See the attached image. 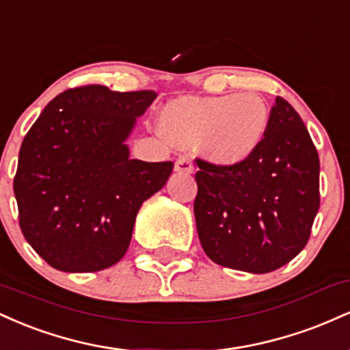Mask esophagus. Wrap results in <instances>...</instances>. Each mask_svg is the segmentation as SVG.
Instances as JSON below:
<instances>
[{
	"mask_svg": "<svg viewBox=\"0 0 350 350\" xmlns=\"http://www.w3.org/2000/svg\"><path fill=\"white\" fill-rule=\"evenodd\" d=\"M174 170L179 174H191L194 171V164H192V159L189 156H180L174 164Z\"/></svg>",
	"mask_w": 350,
	"mask_h": 350,
	"instance_id": "1",
	"label": "esophagus"
}]
</instances>
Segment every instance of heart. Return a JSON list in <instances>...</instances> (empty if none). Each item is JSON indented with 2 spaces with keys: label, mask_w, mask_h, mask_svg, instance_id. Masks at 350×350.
Here are the masks:
<instances>
[{
  "label": "heart",
  "mask_w": 350,
  "mask_h": 350,
  "mask_svg": "<svg viewBox=\"0 0 350 350\" xmlns=\"http://www.w3.org/2000/svg\"><path fill=\"white\" fill-rule=\"evenodd\" d=\"M270 111L258 95L172 100L159 116L163 133L179 146H199L204 158L219 167L247 163L262 146Z\"/></svg>",
  "instance_id": "heart-1"
}]
</instances>
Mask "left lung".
<instances>
[{
  "instance_id": "1",
  "label": "left lung",
  "mask_w": 350,
  "mask_h": 350,
  "mask_svg": "<svg viewBox=\"0 0 350 350\" xmlns=\"http://www.w3.org/2000/svg\"><path fill=\"white\" fill-rule=\"evenodd\" d=\"M198 166L196 226L212 262L260 275L306 247L319 211V156L286 100L276 97L262 146L247 163Z\"/></svg>"
}]
</instances>
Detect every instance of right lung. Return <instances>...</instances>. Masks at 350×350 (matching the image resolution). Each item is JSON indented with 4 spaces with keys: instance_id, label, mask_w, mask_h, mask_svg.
<instances>
[{
    "instance_id": "right-lung-1",
    "label": "right lung",
    "mask_w": 350,
    "mask_h": 350,
    "mask_svg": "<svg viewBox=\"0 0 350 350\" xmlns=\"http://www.w3.org/2000/svg\"><path fill=\"white\" fill-rule=\"evenodd\" d=\"M158 95L85 85L59 94L24 136L14 176L19 227L52 268L90 273L123 258L136 214L174 164L124 143Z\"/></svg>"
}]
</instances>
